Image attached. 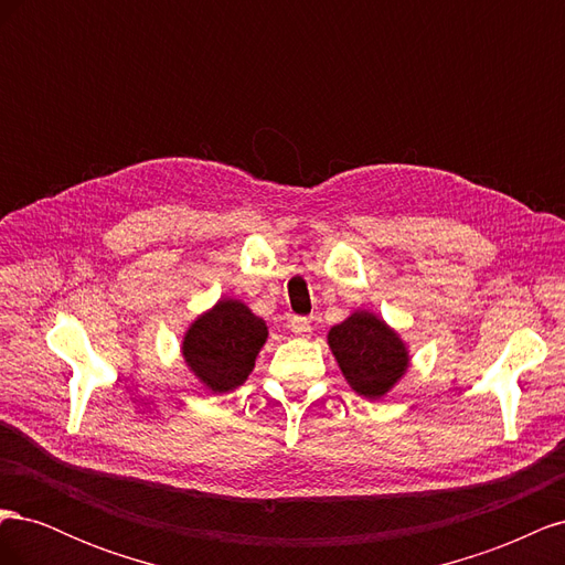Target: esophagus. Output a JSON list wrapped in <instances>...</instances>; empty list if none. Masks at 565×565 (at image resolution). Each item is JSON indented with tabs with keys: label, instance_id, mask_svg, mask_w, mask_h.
Here are the masks:
<instances>
[{
	"label": "esophagus",
	"instance_id": "34e87169",
	"mask_svg": "<svg viewBox=\"0 0 565 565\" xmlns=\"http://www.w3.org/2000/svg\"><path fill=\"white\" fill-rule=\"evenodd\" d=\"M289 330H292L297 337H311L313 332V324L309 318L303 316H295L292 320H289Z\"/></svg>",
	"mask_w": 565,
	"mask_h": 565
}]
</instances>
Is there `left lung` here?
Returning a JSON list of instances; mask_svg holds the SVG:
<instances>
[{"instance_id": "left-lung-1", "label": "left lung", "mask_w": 565, "mask_h": 565, "mask_svg": "<svg viewBox=\"0 0 565 565\" xmlns=\"http://www.w3.org/2000/svg\"><path fill=\"white\" fill-rule=\"evenodd\" d=\"M328 341L347 382L365 398L384 396L407 367L403 341L372 313L358 311L334 324Z\"/></svg>"}]
</instances>
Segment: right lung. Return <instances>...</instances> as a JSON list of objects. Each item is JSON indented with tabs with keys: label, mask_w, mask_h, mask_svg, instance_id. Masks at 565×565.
I'll list each match as a JSON object with an SVG mask.
<instances>
[{
	"label": "right lung",
	"mask_w": 565,
	"mask_h": 565,
	"mask_svg": "<svg viewBox=\"0 0 565 565\" xmlns=\"http://www.w3.org/2000/svg\"><path fill=\"white\" fill-rule=\"evenodd\" d=\"M266 337V322L245 303L221 299L191 324L183 339V358L202 384L218 393L233 391L249 377Z\"/></svg>",
	"instance_id": "right-lung-1"
}]
</instances>
